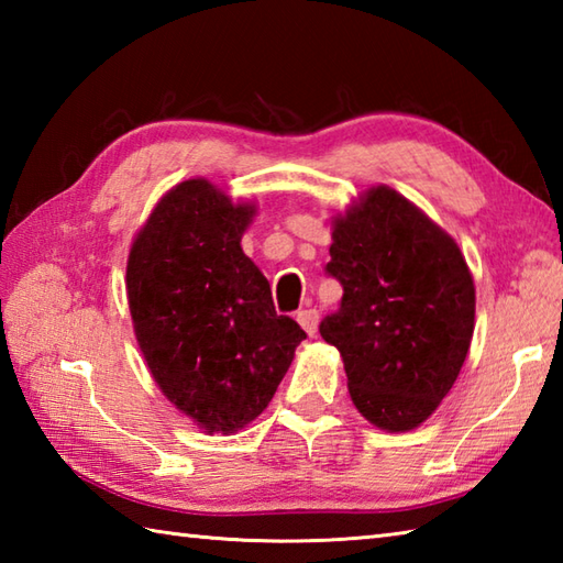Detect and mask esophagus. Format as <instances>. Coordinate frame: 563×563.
Listing matches in <instances>:
<instances>
[{
    "mask_svg": "<svg viewBox=\"0 0 563 563\" xmlns=\"http://www.w3.org/2000/svg\"><path fill=\"white\" fill-rule=\"evenodd\" d=\"M297 321H300V327L309 333V336H314L317 324H319V312L312 307L300 309V312H297Z\"/></svg>",
    "mask_w": 563,
    "mask_h": 563,
    "instance_id": "esophagus-1",
    "label": "esophagus"
}]
</instances>
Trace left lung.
<instances>
[{
  "instance_id": "1",
  "label": "left lung",
  "mask_w": 563,
  "mask_h": 563,
  "mask_svg": "<svg viewBox=\"0 0 563 563\" xmlns=\"http://www.w3.org/2000/svg\"><path fill=\"white\" fill-rule=\"evenodd\" d=\"M327 275L341 307L319 333L336 345L349 391L369 423L411 430L438 409L474 333V280L454 239L377 186L333 220Z\"/></svg>"
}]
</instances>
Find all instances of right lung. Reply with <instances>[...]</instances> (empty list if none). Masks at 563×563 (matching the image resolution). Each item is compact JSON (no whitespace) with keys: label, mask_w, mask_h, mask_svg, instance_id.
Instances as JSON below:
<instances>
[{"label":"right lung","mask_w":563,"mask_h":563,"mask_svg":"<svg viewBox=\"0 0 563 563\" xmlns=\"http://www.w3.org/2000/svg\"><path fill=\"white\" fill-rule=\"evenodd\" d=\"M254 206L202 178L178 184L128 258L135 336L164 397L206 433H234L266 409L307 333L275 312L242 251Z\"/></svg>","instance_id":"1"}]
</instances>
